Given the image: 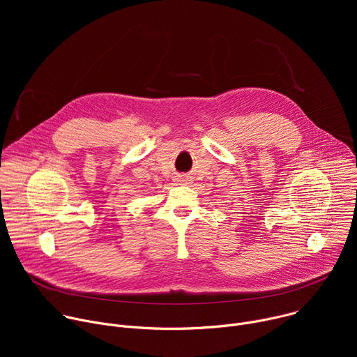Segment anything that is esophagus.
I'll list each match as a JSON object with an SVG mask.
<instances>
[{
  "instance_id": "obj_1",
  "label": "esophagus",
  "mask_w": 357,
  "mask_h": 357,
  "mask_svg": "<svg viewBox=\"0 0 357 357\" xmlns=\"http://www.w3.org/2000/svg\"><path fill=\"white\" fill-rule=\"evenodd\" d=\"M175 181H176V183H179V185H189L190 181H192V176L188 175V174H178L176 178H175Z\"/></svg>"
}]
</instances>
